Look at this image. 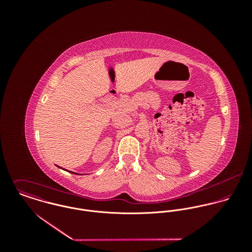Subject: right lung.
<instances>
[{
    "instance_id": "1",
    "label": "right lung",
    "mask_w": 252,
    "mask_h": 252,
    "mask_svg": "<svg viewBox=\"0 0 252 252\" xmlns=\"http://www.w3.org/2000/svg\"><path fill=\"white\" fill-rule=\"evenodd\" d=\"M70 173H72V172H70ZM72 174H75V173H72Z\"/></svg>"
}]
</instances>
